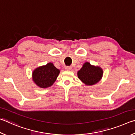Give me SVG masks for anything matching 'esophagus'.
<instances>
[{
    "instance_id": "34e87169",
    "label": "esophagus",
    "mask_w": 135,
    "mask_h": 135,
    "mask_svg": "<svg viewBox=\"0 0 135 135\" xmlns=\"http://www.w3.org/2000/svg\"><path fill=\"white\" fill-rule=\"evenodd\" d=\"M72 69V67H71V66H67V67H65V70H67V71H70Z\"/></svg>"
}]
</instances>
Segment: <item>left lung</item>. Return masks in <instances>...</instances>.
<instances>
[{"instance_id": "1", "label": "left lung", "mask_w": 135, "mask_h": 135, "mask_svg": "<svg viewBox=\"0 0 135 135\" xmlns=\"http://www.w3.org/2000/svg\"><path fill=\"white\" fill-rule=\"evenodd\" d=\"M103 74L102 70L99 67L91 65L86 62L77 73L79 78L86 85H93L100 80Z\"/></svg>"}]
</instances>
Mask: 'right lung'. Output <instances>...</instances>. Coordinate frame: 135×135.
Instances as JSON below:
<instances>
[{"label": "right lung", "instance_id": "add662e5", "mask_svg": "<svg viewBox=\"0 0 135 135\" xmlns=\"http://www.w3.org/2000/svg\"><path fill=\"white\" fill-rule=\"evenodd\" d=\"M59 73V70L50 62L36 68L33 73V79L40 88H46L53 84Z\"/></svg>", "mask_w": 135, "mask_h": 135}]
</instances>
